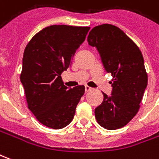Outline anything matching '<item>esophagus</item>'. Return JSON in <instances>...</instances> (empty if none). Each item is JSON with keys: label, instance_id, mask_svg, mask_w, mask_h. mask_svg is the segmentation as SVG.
Returning <instances> with one entry per match:
<instances>
[{"label": "esophagus", "instance_id": "34e87169", "mask_svg": "<svg viewBox=\"0 0 159 159\" xmlns=\"http://www.w3.org/2000/svg\"><path fill=\"white\" fill-rule=\"evenodd\" d=\"M92 89H93L92 88H90V87L89 86H85V92H86V93L89 92V91H91Z\"/></svg>", "mask_w": 159, "mask_h": 159}]
</instances>
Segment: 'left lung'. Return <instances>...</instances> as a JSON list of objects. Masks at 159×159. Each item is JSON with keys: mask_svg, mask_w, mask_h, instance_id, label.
<instances>
[{"mask_svg": "<svg viewBox=\"0 0 159 159\" xmlns=\"http://www.w3.org/2000/svg\"><path fill=\"white\" fill-rule=\"evenodd\" d=\"M88 42L95 47L107 73L113 76L110 96L94 110L100 126L114 130L125 126L139 111L147 86L142 53L134 42L117 26L105 24L91 30Z\"/></svg>", "mask_w": 159, "mask_h": 159, "instance_id": "obj_1", "label": "left lung"}]
</instances>
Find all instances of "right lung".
<instances>
[{
    "label": "right lung",
    "mask_w": 159,
    "mask_h": 159,
    "mask_svg": "<svg viewBox=\"0 0 159 159\" xmlns=\"http://www.w3.org/2000/svg\"><path fill=\"white\" fill-rule=\"evenodd\" d=\"M89 27L50 25L26 46L20 81L28 107L43 125L59 129L72 121L85 87L64 85L61 73L85 41Z\"/></svg>",
    "instance_id": "obj_1"
}]
</instances>
